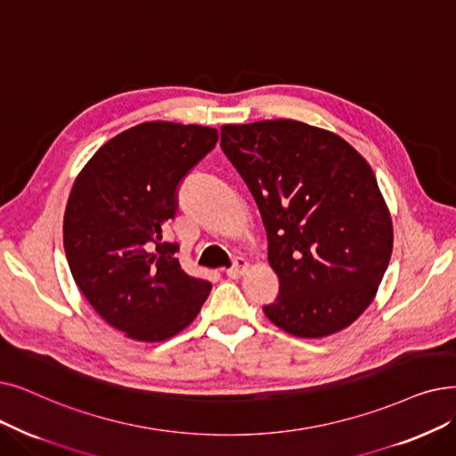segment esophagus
Here are the masks:
<instances>
[{
	"mask_svg": "<svg viewBox=\"0 0 456 456\" xmlns=\"http://www.w3.org/2000/svg\"><path fill=\"white\" fill-rule=\"evenodd\" d=\"M246 268H248L246 259H242V256H236L234 263H232V266L225 272V275H227V277H231V280H236V277H240V275L244 273V270H246Z\"/></svg>",
	"mask_w": 456,
	"mask_h": 456,
	"instance_id": "34e87169",
	"label": "esophagus"
}]
</instances>
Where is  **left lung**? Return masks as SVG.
<instances>
[{"label":"left lung","mask_w":456,"mask_h":456,"mask_svg":"<svg viewBox=\"0 0 456 456\" xmlns=\"http://www.w3.org/2000/svg\"><path fill=\"white\" fill-rule=\"evenodd\" d=\"M222 151L259 207L280 294L268 319L324 338L372 302L393 249L379 183L343 137L290 118L222 126Z\"/></svg>","instance_id":"1"}]
</instances>
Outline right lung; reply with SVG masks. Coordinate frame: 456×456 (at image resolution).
<instances>
[{"label":"right lung","mask_w":456,"mask_h":456,"mask_svg":"<svg viewBox=\"0 0 456 456\" xmlns=\"http://www.w3.org/2000/svg\"><path fill=\"white\" fill-rule=\"evenodd\" d=\"M217 130L143 123L115 135L72 186L63 244L76 285L102 319L137 341H164L200 313L212 285L188 275L164 242L186 175Z\"/></svg>","instance_id":"1"}]
</instances>
